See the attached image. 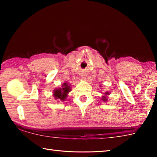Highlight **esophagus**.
Returning a JSON list of instances; mask_svg holds the SVG:
<instances>
[{"label": "esophagus", "mask_w": 157, "mask_h": 157, "mask_svg": "<svg viewBox=\"0 0 157 157\" xmlns=\"http://www.w3.org/2000/svg\"><path fill=\"white\" fill-rule=\"evenodd\" d=\"M82 78L83 79H86V76H85V75H82Z\"/></svg>", "instance_id": "obj_1"}]
</instances>
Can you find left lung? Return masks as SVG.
I'll return each mask as SVG.
<instances>
[{"mask_svg":"<svg viewBox=\"0 0 157 157\" xmlns=\"http://www.w3.org/2000/svg\"><path fill=\"white\" fill-rule=\"evenodd\" d=\"M103 94V95L102 96V101H103V102H107V100H108V95H109V92L107 91V92H105V94Z\"/></svg>","mask_w":157,"mask_h":157,"instance_id":"obj_1","label":"left lung"}]
</instances>
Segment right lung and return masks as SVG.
<instances>
[{
    "label": "right lung",
    "instance_id": "obj_1",
    "mask_svg": "<svg viewBox=\"0 0 157 157\" xmlns=\"http://www.w3.org/2000/svg\"><path fill=\"white\" fill-rule=\"evenodd\" d=\"M71 91V87L67 82H64L62 87L56 88L53 90L52 95L55 100L64 101L68 97V93Z\"/></svg>",
    "mask_w": 157,
    "mask_h": 157
}]
</instances>
